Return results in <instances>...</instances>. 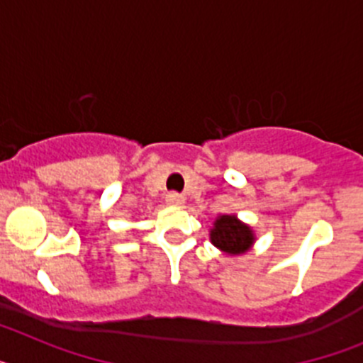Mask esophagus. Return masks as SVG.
Wrapping results in <instances>:
<instances>
[{
  "instance_id": "1",
  "label": "esophagus",
  "mask_w": 363,
  "mask_h": 363,
  "mask_svg": "<svg viewBox=\"0 0 363 363\" xmlns=\"http://www.w3.org/2000/svg\"><path fill=\"white\" fill-rule=\"evenodd\" d=\"M167 203H169V205H184L185 203L184 194H179V192H169V194H167Z\"/></svg>"
}]
</instances>
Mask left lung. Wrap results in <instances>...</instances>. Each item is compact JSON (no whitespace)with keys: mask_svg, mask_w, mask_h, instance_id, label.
Returning <instances> with one entry per match:
<instances>
[{"mask_svg":"<svg viewBox=\"0 0 363 363\" xmlns=\"http://www.w3.org/2000/svg\"><path fill=\"white\" fill-rule=\"evenodd\" d=\"M211 242L220 251L230 256H238L251 249L255 243V233L234 214H221L216 218L214 227L211 229Z\"/></svg>","mask_w":363,"mask_h":363,"instance_id":"8db88e82","label":"left lung"}]
</instances>
